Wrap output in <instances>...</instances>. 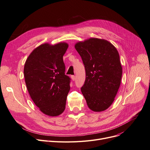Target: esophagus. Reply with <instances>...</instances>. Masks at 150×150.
Returning a JSON list of instances; mask_svg holds the SVG:
<instances>
[{
	"label": "esophagus",
	"mask_w": 150,
	"mask_h": 150,
	"mask_svg": "<svg viewBox=\"0 0 150 150\" xmlns=\"http://www.w3.org/2000/svg\"><path fill=\"white\" fill-rule=\"evenodd\" d=\"M71 79L73 80V81H74V80H76V76H71Z\"/></svg>",
	"instance_id": "obj_1"
}]
</instances>
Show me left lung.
Listing matches in <instances>:
<instances>
[{"mask_svg": "<svg viewBox=\"0 0 150 150\" xmlns=\"http://www.w3.org/2000/svg\"><path fill=\"white\" fill-rule=\"evenodd\" d=\"M81 56L86 79L81 88L88 108L94 112L108 109L119 89L122 68L116 47L109 41L90 38L76 43Z\"/></svg>", "mask_w": 150, "mask_h": 150, "instance_id": "left-lung-1", "label": "left lung"}]
</instances>
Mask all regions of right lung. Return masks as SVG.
Returning a JSON list of instances; mask_svg holds the SVG:
<instances>
[{
	"label": "right lung",
	"instance_id": "right-lung-1",
	"mask_svg": "<svg viewBox=\"0 0 150 150\" xmlns=\"http://www.w3.org/2000/svg\"><path fill=\"white\" fill-rule=\"evenodd\" d=\"M68 44H41L28 57L24 67L25 83L30 98L44 114L61 115L65 109L70 79L65 74L63 56Z\"/></svg>",
	"mask_w": 150,
	"mask_h": 150
}]
</instances>
